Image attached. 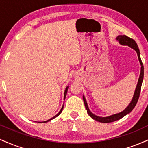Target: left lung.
I'll list each match as a JSON object with an SVG mask.
<instances>
[{
    "label": "left lung",
    "instance_id": "left-lung-1",
    "mask_svg": "<svg viewBox=\"0 0 148 148\" xmlns=\"http://www.w3.org/2000/svg\"><path fill=\"white\" fill-rule=\"evenodd\" d=\"M116 40L117 41H118L119 43H120L121 45L128 46V47H130V48L133 49L134 50L136 51L137 55H138L139 62H140V66H141V67H140V76H139L138 84H137L136 88L135 91H134L133 98H132V101H131L130 104H129L123 111L120 112V113H116V114H113L107 117H100L93 114V113L90 111V110L89 109V107L88 106L87 101H86V98H85V96L83 95V99H84V104H85V106H86V110H87L88 114L92 118L95 120L96 121L99 122V123H112V122H114V121H116V120H120V119L123 118V117L125 116L126 115L129 114V113H130V112L134 109V108L135 107L136 105L137 101H138V98H139V95H140V88H141L143 80L144 67H143V65L141 59H140V51H139V49L138 47V45H137V44L136 43V42L134 41L133 39L130 38V37H127L126 35H118V36L116 37Z\"/></svg>",
    "mask_w": 148,
    "mask_h": 148
}]
</instances>
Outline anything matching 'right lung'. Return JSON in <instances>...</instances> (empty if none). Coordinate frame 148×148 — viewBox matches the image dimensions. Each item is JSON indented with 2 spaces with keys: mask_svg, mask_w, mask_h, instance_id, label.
Returning a JSON list of instances; mask_svg holds the SVG:
<instances>
[{
  "mask_svg": "<svg viewBox=\"0 0 148 148\" xmlns=\"http://www.w3.org/2000/svg\"><path fill=\"white\" fill-rule=\"evenodd\" d=\"M68 88H69V86H67V87H66V88H65V90H64V100L65 99L66 95H67V90H68ZM63 107H64V105H62V108H61V109H60V111H59L58 113V114L56 115L55 116H53V118H51V119H49V120H47V121H44V122H37V123H48L49 121H50V120H53V119L56 118L57 116H58V115H60L61 113H62V109H63Z\"/></svg>",
  "mask_w": 148,
  "mask_h": 148,
  "instance_id": "obj_1",
  "label": "right lung"
}]
</instances>
